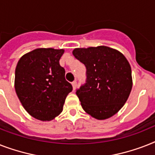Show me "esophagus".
Returning a JSON list of instances; mask_svg holds the SVG:
<instances>
[{"label": "esophagus", "instance_id": "34e87169", "mask_svg": "<svg viewBox=\"0 0 155 155\" xmlns=\"http://www.w3.org/2000/svg\"><path fill=\"white\" fill-rule=\"evenodd\" d=\"M71 84H72V87H73V90H75V88H76V87H77V83H76V81H73L72 83H71Z\"/></svg>", "mask_w": 155, "mask_h": 155}]
</instances>
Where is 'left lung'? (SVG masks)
Masks as SVG:
<instances>
[{"label":"left lung","mask_w":155,"mask_h":155,"mask_svg":"<svg viewBox=\"0 0 155 155\" xmlns=\"http://www.w3.org/2000/svg\"><path fill=\"white\" fill-rule=\"evenodd\" d=\"M86 67V83L76 90L81 106L96 119H106L123 107L132 88L130 64L120 51L107 46L75 48Z\"/></svg>","instance_id":"obj_1"}]
</instances>
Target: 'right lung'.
I'll use <instances>...</instances> for the list:
<instances>
[{
	"label": "right lung",
	"mask_w": 155,
	"mask_h": 155,
	"mask_svg": "<svg viewBox=\"0 0 155 155\" xmlns=\"http://www.w3.org/2000/svg\"><path fill=\"white\" fill-rule=\"evenodd\" d=\"M64 49L36 48L19 60L15 90L22 106L35 119L50 121L62 112L72 86L60 65Z\"/></svg>",
	"instance_id": "right-lung-1"
}]
</instances>
